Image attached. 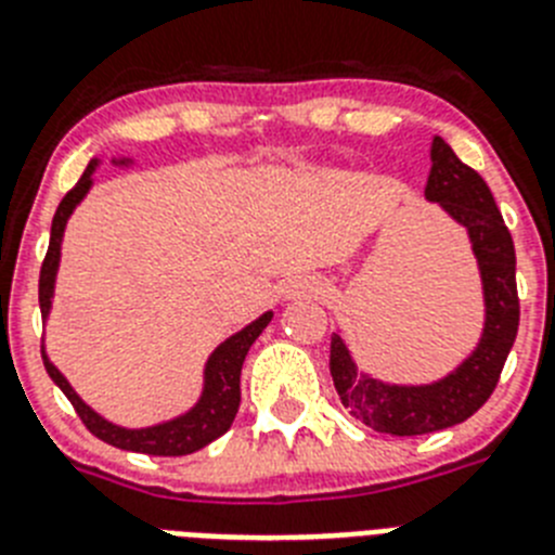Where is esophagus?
Returning <instances> with one entry per match:
<instances>
[{
    "label": "esophagus",
    "instance_id": "obj_1",
    "mask_svg": "<svg viewBox=\"0 0 555 555\" xmlns=\"http://www.w3.org/2000/svg\"><path fill=\"white\" fill-rule=\"evenodd\" d=\"M320 292V286H317V283H311V281H300V283H294L292 288H288V297H313V294Z\"/></svg>",
    "mask_w": 555,
    "mask_h": 555
}]
</instances>
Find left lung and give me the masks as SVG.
Returning <instances> with one entry per match:
<instances>
[{
  "label": "left lung",
  "instance_id": "obj_1",
  "mask_svg": "<svg viewBox=\"0 0 555 555\" xmlns=\"http://www.w3.org/2000/svg\"><path fill=\"white\" fill-rule=\"evenodd\" d=\"M425 199L467 230L483 294V327L473 350L448 375L430 384H391L356 364L345 336H331V375L345 409L377 434L420 436L464 423L498 386L508 350L517 338V258L492 191L478 171L461 164L439 135L430 139Z\"/></svg>",
  "mask_w": 555,
  "mask_h": 555
}]
</instances>
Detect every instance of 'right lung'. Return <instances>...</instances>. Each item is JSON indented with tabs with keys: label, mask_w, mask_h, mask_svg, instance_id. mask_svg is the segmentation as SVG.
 Wrapping results in <instances>:
<instances>
[{
	"label": "right lung",
	"mask_w": 555,
	"mask_h": 555,
	"mask_svg": "<svg viewBox=\"0 0 555 555\" xmlns=\"http://www.w3.org/2000/svg\"><path fill=\"white\" fill-rule=\"evenodd\" d=\"M102 166V158H91V164L86 166L82 178L77 180V185L68 191L66 197L61 199L55 210V219H52V230H49V249L47 258H43L41 267V281H38V302H41V317L43 322L49 320V311H52V300H55V281L57 269H61V247H63V233H66V224L75 214L77 205L88 197V191L94 189V171ZM111 166L116 169H130L135 166V158H127V155H113ZM274 313L263 311L258 320H253L249 325H244L242 331H235L233 336H228L217 350L210 352L208 361L203 366V391H199L197 403L191 405L183 414L164 420V423L146 425V428H125V425H116L111 420L94 411L91 405L82 400L75 391V386L68 384L66 375L52 364V358L47 356V347H41L43 366H47L49 377L55 380L57 389L68 397V403L75 405V411L80 414V420L86 423V428L94 436H100L102 442L113 444L119 450H132V453H146V455H189L197 453V450L208 448L214 439L224 434V430L233 425L235 411L242 403V364L247 358L253 341L263 333V327L272 322Z\"/></svg>",
	"instance_id": "1"
}]
</instances>
